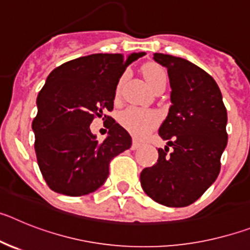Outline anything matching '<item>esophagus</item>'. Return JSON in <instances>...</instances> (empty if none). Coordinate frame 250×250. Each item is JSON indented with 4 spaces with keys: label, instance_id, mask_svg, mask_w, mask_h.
<instances>
[{
    "label": "esophagus",
    "instance_id": "obj_1",
    "mask_svg": "<svg viewBox=\"0 0 250 250\" xmlns=\"http://www.w3.org/2000/svg\"><path fill=\"white\" fill-rule=\"evenodd\" d=\"M140 143H139V141H136V140H134L132 141V144H131V150H138L139 147H140Z\"/></svg>",
    "mask_w": 250,
    "mask_h": 250
}]
</instances>
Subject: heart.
<instances>
[{"mask_svg":"<svg viewBox=\"0 0 250 250\" xmlns=\"http://www.w3.org/2000/svg\"><path fill=\"white\" fill-rule=\"evenodd\" d=\"M143 74L145 79L151 86L152 89H156L161 83H167V71L161 66L156 63H147L143 67ZM124 80V76L121 77L120 81L118 83L116 90H115V96L118 99L119 92H120V86ZM160 116L154 110L141 109V107H127L119 115V123L125 130L134 135L135 138H143L152 129L158 126Z\"/></svg>","mask_w":250,"mask_h":250,"instance_id":"heart-1","label":"heart"}]
</instances>
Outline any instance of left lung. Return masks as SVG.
<instances>
[{
  "label": "left lung",
  "instance_id": "obj_1",
  "mask_svg": "<svg viewBox=\"0 0 250 250\" xmlns=\"http://www.w3.org/2000/svg\"><path fill=\"white\" fill-rule=\"evenodd\" d=\"M154 60L167 68L171 87V106L159 129L167 144L158 150V163L141 171L140 183L159 204L188 207L219 175L228 143L227 109L215 80L203 68L171 55L154 54Z\"/></svg>",
  "mask_w": 250,
  "mask_h": 250
}]
</instances>
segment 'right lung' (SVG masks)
Here are the masks:
<instances>
[{
    "instance_id": "right-lung-1",
    "label": "right lung",
    "mask_w": 250,
    "mask_h": 250,
    "mask_svg": "<svg viewBox=\"0 0 250 250\" xmlns=\"http://www.w3.org/2000/svg\"><path fill=\"white\" fill-rule=\"evenodd\" d=\"M144 55H89L48 75L37 96L32 130L37 164L50 189L70 196L98 190L109 176L110 161L131 146L129 132L104 112L114 109L125 68ZM101 116L109 120V134L99 143L89 124Z\"/></svg>"
}]
</instances>
